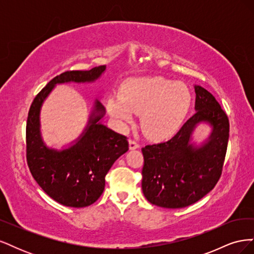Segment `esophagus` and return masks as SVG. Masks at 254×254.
Returning a JSON list of instances; mask_svg holds the SVG:
<instances>
[{"label": "esophagus", "mask_w": 254, "mask_h": 254, "mask_svg": "<svg viewBox=\"0 0 254 254\" xmlns=\"http://www.w3.org/2000/svg\"><path fill=\"white\" fill-rule=\"evenodd\" d=\"M139 147H140V145L135 140H130L129 141V148L130 149H136V148H139Z\"/></svg>", "instance_id": "esophagus-1"}]
</instances>
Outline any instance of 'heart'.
Instances as JSON below:
<instances>
[{
	"instance_id": "heart-1",
	"label": "heart",
	"mask_w": 254,
	"mask_h": 254,
	"mask_svg": "<svg viewBox=\"0 0 254 254\" xmlns=\"http://www.w3.org/2000/svg\"><path fill=\"white\" fill-rule=\"evenodd\" d=\"M190 93L182 82L163 77H143L127 81L121 96L111 95L107 102L111 117L120 124L141 113V127L151 139H165L181 126L190 106Z\"/></svg>"
}]
</instances>
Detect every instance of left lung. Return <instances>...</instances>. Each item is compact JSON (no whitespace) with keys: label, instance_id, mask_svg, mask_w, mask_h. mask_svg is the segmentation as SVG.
Returning a JSON list of instances; mask_svg holds the SVG:
<instances>
[{"label":"left lung","instance_id":"8db88e82","mask_svg":"<svg viewBox=\"0 0 254 254\" xmlns=\"http://www.w3.org/2000/svg\"><path fill=\"white\" fill-rule=\"evenodd\" d=\"M196 102L190 117L171 140L142 148V190L147 200L166 209L197 202L216 186L229 140V120L215 97L195 86ZM209 124L212 131L201 145L191 142L194 128Z\"/></svg>","mask_w":254,"mask_h":254}]
</instances>
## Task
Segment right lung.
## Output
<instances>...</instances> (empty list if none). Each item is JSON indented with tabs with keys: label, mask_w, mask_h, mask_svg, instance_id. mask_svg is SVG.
<instances>
[{
	"label": "right lung",
	"mask_w": 254,
	"mask_h": 254,
	"mask_svg": "<svg viewBox=\"0 0 254 254\" xmlns=\"http://www.w3.org/2000/svg\"><path fill=\"white\" fill-rule=\"evenodd\" d=\"M106 71L99 65L90 71H67L53 78L30 106L26 123V160L40 188L54 200L71 207L94 203L105 189V177L113 163L129 149L127 137L103 125L106 110L94 102L88 125L67 148L57 150L44 144L40 131V110L56 84L93 82Z\"/></svg>",
	"instance_id": "right-lung-1"
}]
</instances>
